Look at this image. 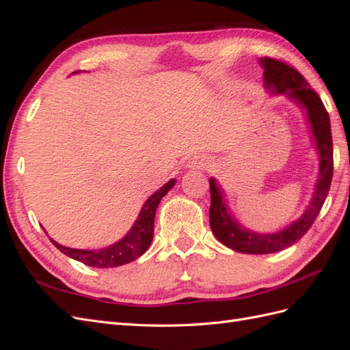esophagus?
<instances>
[{"instance_id": "34e87169", "label": "esophagus", "mask_w": 350, "mask_h": 350, "mask_svg": "<svg viewBox=\"0 0 350 350\" xmlns=\"http://www.w3.org/2000/svg\"><path fill=\"white\" fill-rule=\"evenodd\" d=\"M188 166L193 167V169H204L207 166V161H204V159L196 157V159H193L191 162H189Z\"/></svg>"}]
</instances>
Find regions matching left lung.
Instances as JSON below:
<instances>
[{"mask_svg":"<svg viewBox=\"0 0 350 350\" xmlns=\"http://www.w3.org/2000/svg\"><path fill=\"white\" fill-rule=\"evenodd\" d=\"M264 68V81L266 88H273V92L286 93L291 99L306 109L308 121L314 134V140L320 152V174L315 185V193L305 213L293 224L278 234L261 235L242 228L234 220L224 201L213 178H210V228L215 237L224 245L243 254H271L293 245L298 242L319 216L320 210L330 191L333 179V139L328 112L310 83L306 81L298 70L286 62L264 57L260 59Z\"/></svg>","mask_w":350,"mask_h":350,"instance_id":"1","label":"left lung"}]
</instances>
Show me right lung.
I'll return each instance as SVG.
<instances>
[{
	"label": "right lung",
	"mask_w": 350,
	"mask_h": 350,
	"mask_svg": "<svg viewBox=\"0 0 350 350\" xmlns=\"http://www.w3.org/2000/svg\"><path fill=\"white\" fill-rule=\"evenodd\" d=\"M175 185V179H171L167 184H165L159 191H156L149 200L146 201L139 219L131 228V230L126 234L120 242L113 243V245L98 250V251H88V250H74L67 248L64 245H59L58 242L51 239V242L66 256L77 260L86 266L98 267V269H111L118 267L122 264L131 262L135 258H139L146 250L150 247L154 232V215L156 208L159 206V201L162 197Z\"/></svg>",
	"instance_id": "right-lung-1"
}]
</instances>
